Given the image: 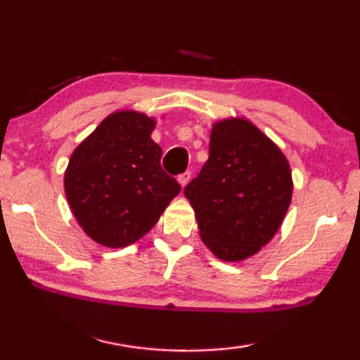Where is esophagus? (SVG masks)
<instances>
[{"label":"esophagus","instance_id":"1","mask_svg":"<svg viewBox=\"0 0 360 360\" xmlns=\"http://www.w3.org/2000/svg\"><path fill=\"white\" fill-rule=\"evenodd\" d=\"M188 179H191V172H186V173H182V174H179L178 176V182L179 184L184 187L187 182H188Z\"/></svg>","mask_w":360,"mask_h":360}]
</instances>
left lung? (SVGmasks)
I'll list each match as a JSON object with an SVG mask.
<instances>
[{"mask_svg":"<svg viewBox=\"0 0 360 360\" xmlns=\"http://www.w3.org/2000/svg\"><path fill=\"white\" fill-rule=\"evenodd\" d=\"M184 195L205 245L219 259L238 262L275 236L290 205L292 173L257 127L227 119L212 127L210 158Z\"/></svg>","mask_w":360,"mask_h":360,"instance_id":"8db88e82","label":"left lung"}]
</instances>
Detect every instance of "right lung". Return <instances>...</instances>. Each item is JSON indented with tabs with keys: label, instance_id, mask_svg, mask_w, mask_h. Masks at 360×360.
<instances>
[{
	"label": "right lung",
	"instance_id": "1",
	"mask_svg": "<svg viewBox=\"0 0 360 360\" xmlns=\"http://www.w3.org/2000/svg\"><path fill=\"white\" fill-rule=\"evenodd\" d=\"M154 119L119 111L77 146L65 173V193L77 222L94 241L124 248L154 227L179 182L162 169Z\"/></svg>",
	"mask_w": 360,
	"mask_h": 360
}]
</instances>
